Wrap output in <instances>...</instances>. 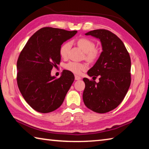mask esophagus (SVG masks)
<instances>
[{
    "mask_svg": "<svg viewBox=\"0 0 149 149\" xmlns=\"http://www.w3.org/2000/svg\"><path fill=\"white\" fill-rule=\"evenodd\" d=\"M75 80H79V79H81V77L78 76V75H75Z\"/></svg>",
    "mask_w": 149,
    "mask_h": 149,
    "instance_id": "esophagus-1",
    "label": "esophagus"
}]
</instances>
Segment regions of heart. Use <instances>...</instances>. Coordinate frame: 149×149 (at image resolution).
<instances>
[{
    "label": "heart",
    "instance_id": "1",
    "mask_svg": "<svg viewBox=\"0 0 149 149\" xmlns=\"http://www.w3.org/2000/svg\"><path fill=\"white\" fill-rule=\"evenodd\" d=\"M77 44L85 52V58L93 61L99 56V51L95 48V42L90 39L83 37L77 41ZM71 47L70 42H65L60 48V54L62 58H65L68 57V52ZM65 68L75 74H79L81 72L87 70V65L85 63H79L75 62H70L65 65Z\"/></svg>",
    "mask_w": 149,
    "mask_h": 149
}]
</instances>
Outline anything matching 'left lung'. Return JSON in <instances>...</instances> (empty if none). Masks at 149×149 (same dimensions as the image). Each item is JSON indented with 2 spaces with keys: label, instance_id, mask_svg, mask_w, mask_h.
Masks as SVG:
<instances>
[{
  "label": "left lung",
  "instance_id": "1",
  "mask_svg": "<svg viewBox=\"0 0 149 149\" xmlns=\"http://www.w3.org/2000/svg\"><path fill=\"white\" fill-rule=\"evenodd\" d=\"M85 35L99 39L102 52L87 72L90 77L99 76V81L84 78L83 99L90 110L103 114L116 108L127 94L131 84V58L123 42L111 31L96 29Z\"/></svg>",
  "mask_w": 149,
  "mask_h": 149
}]
</instances>
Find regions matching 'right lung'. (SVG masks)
I'll list each match as a JSON object with an SVG mask.
<instances>
[{
    "instance_id": "1",
    "label": "right lung",
    "mask_w": 149,
    "mask_h": 149,
    "mask_svg": "<svg viewBox=\"0 0 149 149\" xmlns=\"http://www.w3.org/2000/svg\"><path fill=\"white\" fill-rule=\"evenodd\" d=\"M77 31L43 27L30 37L17 62V83L24 99L41 113L52 112L62 105L74 81L73 73L63 70L56 79L50 73L60 64V48Z\"/></svg>"
}]
</instances>
